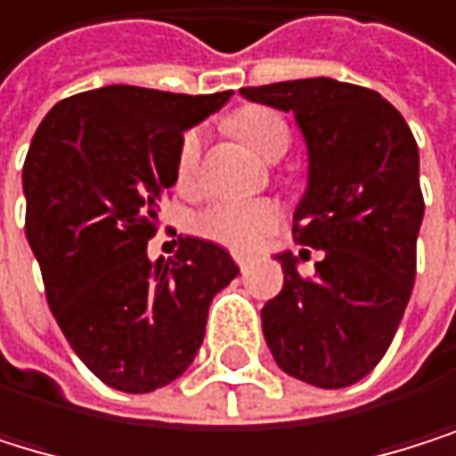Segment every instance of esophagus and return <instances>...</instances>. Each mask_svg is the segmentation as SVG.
Here are the masks:
<instances>
[{
    "label": "esophagus",
    "instance_id": "1",
    "mask_svg": "<svg viewBox=\"0 0 456 456\" xmlns=\"http://www.w3.org/2000/svg\"><path fill=\"white\" fill-rule=\"evenodd\" d=\"M233 261H236V266L241 269V274L249 269V258H247V256H233Z\"/></svg>",
    "mask_w": 456,
    "mask_h": 456
}]
</instances>
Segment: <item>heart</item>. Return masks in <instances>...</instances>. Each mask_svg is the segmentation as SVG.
<instances>
[{
	"label": "heart",
	"mask_w": 456,
	"mask_h": 456,
	"mask_svg": "<svg viewBox=\"0 0 456 456\" xmlns=\"http://www.w3.org/2000/svg\"><path fill=\"white\" fill-rule=\"evenodd\" d=\"M233 133L266 160H277L290 146L288 122L266 105H247L231 117ZM200 130H187L176 151V184L190 187L200 163ZM280 225V207L274 200H215L192 217V231L236 253L256 249Z\"/></svg>",
	"instance_id": "b5f03b06"
}]
</instances>
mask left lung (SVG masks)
Returning <instances> with one entry per match:
<instances>
[{
	"label": "left lung",
	"instance_id": "8db88e82",
	"mask_svg": "<svg viewBox=\"0 0 456 456\" xmlns=\"http://www.w3.org/2000/svg\"><path fill=\"white\" fill-rule=\"evenodd\" d=\"M241 94L293 110L299 122L310 184L293 215V241L321 249L313 277L296 272L290 253L277 256L285 282L261 310L264 337L288 375L343 389L389 351L413 290L424 217L416 138L367 86L302 78Z\"/></svg>",
	"mask_w": 456,
	"mask_h": 456
}]
</instances>
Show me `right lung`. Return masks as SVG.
I'll use <instances>...</instances> for the list:
<instances>
[{
    "instance_id": "right-lung-1",
    "label": "right lung",
    "mask_w": 456,
    "mask_h": 456,
    "mask_svg": "<svg viewBox=\"0 0 456 456\" xmlns=\"http://www.w3.org/2000/svg\"><path fill=\"white\" fill-rule=\"evenodd\" d=\"M233 92L102 86L59 100L27 163V239L48 307L78 359L110 389L143 395L195 359L215 293L236 274L223 247L179 236L174 261L146 258L182 133Z\"/></svg>"
}]
</instances>
